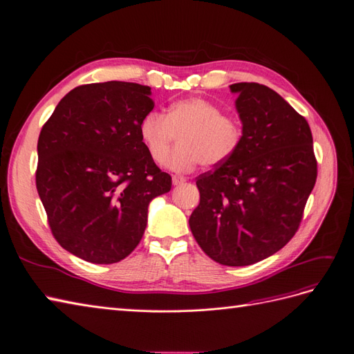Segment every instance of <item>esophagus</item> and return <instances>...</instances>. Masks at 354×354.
<instances>
[{
	"label": "esophagus",
	"instance_id": "1",
	"mask_svg": "<svg viewBox=\"0 0 354 354\" xmlns=\"http://www.w3.org/2000/svg\"><path fill=\"white\" fill-rule=\"evenodd\" d=\"M184 182H187V178H184V176H179V175H174V176H172V184H174L175 187L182 185V184H184Z\"/></svg>",
	"mask_w": 354,
	"mask_h": 354
}]
</instances>
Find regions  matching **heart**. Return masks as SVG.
Returning a JSON list of instances; mask_svg holds the SVG:
<instances>
[{"instance_id":"b5f03b06","label":"heart","mask_w":354,"mask_h":354,"mask_svg":"<svg viewBox=\"0 0 354 354\" xmlns=\"http://www.w3.org/2000/svg\"><path fill=\"white\" fill-rule=\"evenodd\" d=\"M138 134L156 163L165 162L179 136V146L166 160V166L176 172H188L198 163L205 167L223 165L242 142L241 125L217 104L201 97L174 102L165 115L147 113L138 125Z\"/></svg>"}]
</instances>
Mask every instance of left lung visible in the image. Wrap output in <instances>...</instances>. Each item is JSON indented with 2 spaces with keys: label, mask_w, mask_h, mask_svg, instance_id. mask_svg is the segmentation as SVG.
<instances>
[{
  "label": "left lung",
  "mask_w": 354,
  "mask_h": 354,
  "mask_svg": "<svg viewBox=\"0 0 354 354\" xmlns=\"http://www.w3.org/2000/svg\"><path fill=\"white\" fill-rule=\"evenodd\" d=\"M242 142L227 162L197 178L189 227L216 263L251 266L276 254L299 229L317 180L308 121L270 87L234 83Z\"/></svg>",
  "instance_id": "left-lung-1"
}]
</instances>
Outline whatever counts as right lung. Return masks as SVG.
Returning a JSON list of instances; mask_svg holds the SVG:
<instances>
[{
    "mask_svg": "<svg viewBox=\"0 0 354 354\" xmlns=\"http://www.w3.org/2000/svg\"><path fill=\"white\" fill-rule=\"evenodd\" d=\"M151 88L106 82L73 88L37 140L36 188L57 242L93 264L136 250L149 204L170 191L138 134L154 108Z\"/></svg>",
    "mask_w": 354,
    "mask_h": 354,
    "instance_id": "obj_1",
    "label": "right lung"
}]
</instances>
